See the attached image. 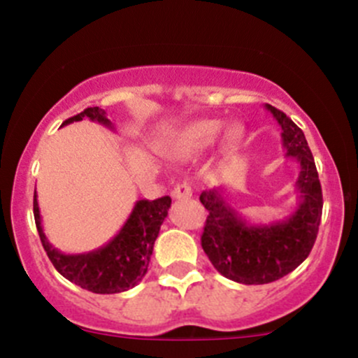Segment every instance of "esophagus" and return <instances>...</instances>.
Wrapping results in <instances>:
<instances>
[{
    "label": "esophagus",
    "mask_w": 358,
    "mask_h": 358,
    "mask_svg": "<svg viewBox=\"0 0 358 358\" xmlns=\"http://www.w3.org/2000/svg\"><path fill=\"white\" fill-rule=\"evenodd\" d=\"M173 199H176V201H185V199H190L192 197V189L187 183H176L175 189L171 192Z\"/></svg>",
    "instance_id": "34e87169"
}]
</instances>
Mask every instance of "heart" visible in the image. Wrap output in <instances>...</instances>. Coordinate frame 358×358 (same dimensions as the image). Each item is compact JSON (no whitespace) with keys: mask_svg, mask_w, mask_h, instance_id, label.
I'll use <instances>...</instances> for the list:
<instances>
[{"mask_svg":"<svg viewBox=\"0 0 358 358\" xmlns=\"http://www.w3.org/2000/svg\"><path fill=\"white\" fill-rule=\"evenodd\" d=\"M223 130L224 122L221 120H199L176 131L175 137L169 141L168 150L175 156H189V154L199 152L213 145L221 137ZM243 135H245V130L242 125L238 123L229 125L224 131V149L235 150L243 141Z\"/></svg>","mask_w":358,"mask_h":358,"instance_id":"1","label":"heart"}]
</instances>
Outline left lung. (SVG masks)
Segmentation results:
<instances>
[{"mask_svg": "<svg viewBox=\"0 0 358 358\" xmlns=\"http://www.w3.org/2000/svg\"><path fill=\"white\" fill-rule=\"evenodd\" d=\"M264 108L280 123L285 156L300 166L296 209L281 221L257 224L231 208L221 187L201 194L208 209L202 248L217 273L242 285L271 283L299 268L314 247L322 214L321 183L306 135L283 111Z\"/></svg>", "mask_w": 358, "mask_h": 358, "instance_id": "1", "label": "left lung"}]
</instances>
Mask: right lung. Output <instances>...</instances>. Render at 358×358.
<instances>
[{
	"label": "right lung",
	"instance_id": "1",
	"mask_svg": "<svg viewBox=\"0 0 358 358\" xmlns=\"http://www.w3.org/2000/svg\"><path fill=\"white\" fill-rule=\"evenodd\" d=\"M84 118L115 130L113 123L108 120L106 111L97 106L87 108L65 120L63 127L80 122ZM169 208H171V199L168 195L156 201H145V199L137 201L129 220L110 242L84 254H63L62 250L52 247L48 236L44 235L37 194L34 192L36 227L52 266L71 283L92 293H101V295L127 292L134 288L138 281H142V278L148 273L154 242L159 235L161 224L168 216Z\"/></svg>",
	"mask_w": 358,
	"mask_h": 358
}]
</instances>
